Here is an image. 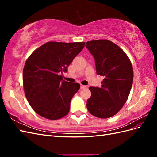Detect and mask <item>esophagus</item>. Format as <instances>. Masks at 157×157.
I'll use <instances>...</instances> for the list:
<instances>
[{"mask_svg": "<svg viewBox=\"0 0 157 157\" xmlns=\"http://www.w3.org/2000/svg\"><path fill=\"white\" fill-rule=\"evenodd\" d=\"M86 86H84V85L82 84H80V89H84V88H86Z\"/></svg>", "mask_w": 157, "mask_h": 157, "instance_id": "esophagus-1", "label": "esophagus"}]
</instances>
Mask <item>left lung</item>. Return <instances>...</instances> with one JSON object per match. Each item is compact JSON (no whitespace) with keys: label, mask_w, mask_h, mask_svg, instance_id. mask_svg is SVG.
<instances>
[{"label":"left lung","mask_w":157,"mask_h":157,"mask_svg":"<svg viewBox=\"0 0 157 157\" xmlns=\"http://www.w3.org/2000/svg\"><path fill=\"white\" fill-rule=\"evenodd\" d=\"M86 46L95 59L97 74L104 77L101 88H89L92 94L87 100V109L96 117H111L129 96L134 79L132 63L123 50L109 40L88 41Z\"/></svg>","instance_id":"obj_1"}]
</instances>
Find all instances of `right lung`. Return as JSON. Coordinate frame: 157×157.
Instances as JSON below:
<instances>
[{"instance_id": "right-lung-1", "label": "right lung", "mask_w": 157, "mask_h": 157, "mask_svg": "<svg viewBox=\"0 0 157 157\" xmlns=\"http://www.w3.org/2000/svg\"><path fill=\"white\" fill-rule=\"evenodd\" d=\"M85 42H48L36 49L26 60L23 84L26 98L38 115L49 120L67 115L78 83L62 80L59 72L68 66L83 49Z\"/></svg>"}]
</instances>
